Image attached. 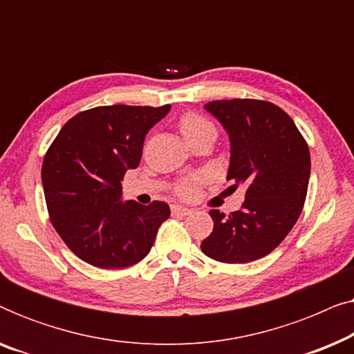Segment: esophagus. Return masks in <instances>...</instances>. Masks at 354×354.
<instances>
[{
  "instance_id": "obj_1",
  "label": "esophagus",
  "mask_w": 354,
  "mask_h": 354,
  "mask_svg": "<svg viewBox=\"0 0 354 354\" xmlns=\"http://www.w3.org/2000/svg\"><path fill=\"white\" fill-rule=\"evenodd\" d=\"M172 214H176V216H188V214H192V209H188V207L180 206V205H174L172 206Z\"/></svg>"
}]
</instances>
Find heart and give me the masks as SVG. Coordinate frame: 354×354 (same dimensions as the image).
I'll list each match as a JSON object with an SVG mask.
<instances>
[{"label": "heart", "instance_id": "b5f03b06", "mask_svg": "<svg viewBox=\"0 0 354 354\" xmlns=\"http://www.w3.org/2000/svg\"><path fill=\"white\" fill-rule=\"evenodd\" d=\"M178 127H180L183 137L187 138V142L190 138L196 137L198 133L205 132V130H214L209 120L195 113L183 114L180 118V122H178ZM196 185H198V178H185V180H182L177 185V193L183 198H192L196 193Z\"/></svg>", "mask_w": 354, "mask_h": 354}]
</instances>
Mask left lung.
<instances>
[{"instance_id":"1","label":"left lung","mask_w":354,"mask_h":354,"mask_svg":"<svg viewBox=\"0 0 354 354\" xmlns=\"http://www.w3.org/2000/svg\"><path fill=\"white\" fill-rule=\"evenodd\" d=\"M230 140L227 180L246 187L240 211L211 209L201 251L219 263H251L277 248L306 200L311 156L292 118L269 101L219 100L205 104Z\"/></svg>"}]
</instances>
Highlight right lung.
Instances as JSON below:
<instances>
[{
	"label": "right lung",
	"instance_id": "obj_1",
	"mask_svg": "<svg viewBox=\"0 0 354 354\" xmlns=\"http://www.w3.org/2000/svg\"><path fill=\"white\" fill-rule=\"evenodd\" d=\"M171 106H98L67 120L48 149L41 182L51 224L74 254L101 269L137 264L149 253L166 203L122 201L120 180L137 169L149 129Z\"/></svg>",
	"mask_w": 354,
	"mask_h": 354
}]
</instances>
